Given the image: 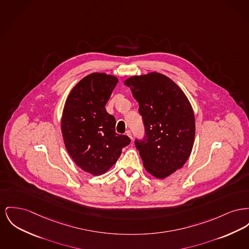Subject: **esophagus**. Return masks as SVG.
Returning a JSON list of instances; mask_svg holds the SVG:
<instances>
[{"instance_id": "34e87169", "label": "esophagus", "mask_w": 249, "mask_h": 249, "mask_svg": "<svg viewBox=\"0 0 249 249\" xmlns=\"http://www.w3.org/2000/svg\"><path fill=\"white\" fill-rule=\"evenodd\" d=\"M126 135H128L131 139H132V132H131V131H127V132H126Z\"/></svg>"}]
</instances>
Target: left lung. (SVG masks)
Masks as SVG:
<instances>
[{
  "instance_id": "8db88e82",
  "label": "left lung",
  "mask_w": 249,
  "mask_h": 249,
  "mask_svg": "<svg viewBox=\"0 0 249 249\" xmlns=\"http://www.w3.org/2000/svg\"><path fill=\"white\" fill-rule=\"evenodd\" d=\"M139 104L145 134L135 139L144 166L164 178L181 168L190 156L196 124L190 103L181 89L161 73L133 76L125 81Z\"/></svg>"
}]
</instances>
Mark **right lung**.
I'll return each mask as SVG.
<instances>
[{"instance_id": "obj_1", "label": "right lung", "mask_w": 249, "mask_h": 249, "mask_svg": "<svg viewBox=\"0 0 249 249\" xmlns=\"http://www.w3.org/2000/svg\"><path fill=\"white\" fill-rule=\"evenodd\" d=\"M117 77L89 74L71 90L64 107L61 129L64 143L76 164L92 175L106 172L131 139L116 132V119L105 105Z\"/></svg>"}]
</instances>
